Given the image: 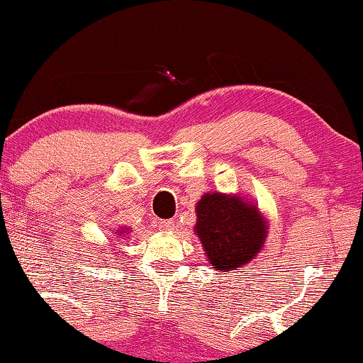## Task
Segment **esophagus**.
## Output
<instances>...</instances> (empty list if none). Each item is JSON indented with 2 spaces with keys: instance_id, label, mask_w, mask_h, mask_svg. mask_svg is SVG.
Here are the masks:
<instances>
[{
  "instance_id": "esophagus-1",
  "label": "esophagus",
  "mask_w": 363,
  "mask_h": 363,
  "mask_svg": "<svg viewBox=\"0 0 363 363\" xmlns=\"http://www.w3.org/2000/svg\"><path fill=\"white\" fill-rule=\"evenodd\" d=\"M160 228L166 230V231L174 230V220H161L160 221Z\"/></svg>"
}]
</instances>
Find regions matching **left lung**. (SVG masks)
<instances>
[{
	"label": "left lung",
	"mask_w": 363,
	"mask_h": 363,
	"mask_svg": "<svg viewBox=\"0 0 363 363\" xmlns=\"http://www.w3.org/2000/svg\"><path fill=\"white\" fill-rule=\"evenodd\" d=\"M196 212L197 236L216 270L245 266L264 246L267 226L257 208L240 197L205 194Z\"/></svg>",
	"instance_id": "left-lung-1"
}]
</instances>
